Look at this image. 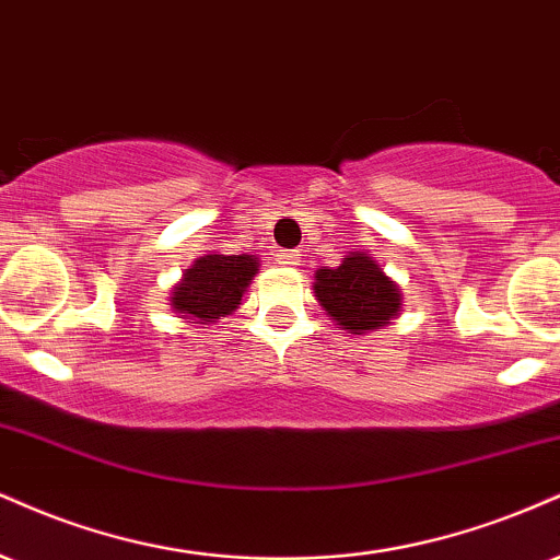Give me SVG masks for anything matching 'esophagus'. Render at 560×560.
I'll return each mask as SVG.
<instances>
[{
    "label": "esophagus",
    "mask_w": 560,
    "mask_h": 560,
    "mask_svg": "<svg viewBox=\"0 0 560 560\" xmlns=\"http://www.w3.org/2000/svg\"><path fill=\"white\" fill-rule=\"evenodd\" d=\"M301 248H293V252H282V254H278V259H280V265H285V267H293V265H299L301 261Z\"/></svg>",
    "instance_id": "34e87169"
}]
</instances>
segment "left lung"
Masks as SVG:
<instances>
[{
	"instance_id": "1",
	"label": "left lung",
	"mask_w": 560,
	"mask_h": 560,
	"mask_svg": "<svg viewBox=\"0 0 560 560\" xmlns=\"http://www.w3.org/2000/svg\"><path fill=\"white\" fill-rule=\"evenodd\" d=\"M322 308L353 335L380 330L398 314L400 291L372 261V256L353 252L343 265L317 269L314 282Z\"/></svg>"
}]
</instances>
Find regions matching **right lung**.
<instances>
[{
    "instance_id": "obj_1",
    "label": "right lung",
    "mask_w": 560,
    "mask_h": 560,
    "mask_svg": "<svg viewBox=\"0 0 560 560\" xmlns=\"http://www.w3.org/2000/svg\"><path fill=\"white\" fill-rule=\"evenodd\" d=\"M256 267L259 261L246 254L201 256L175 288V312L199 319L196 325H209V322L225 317L238 308L241 295L256 275Z\"/></svg>"
}]
</instances>
